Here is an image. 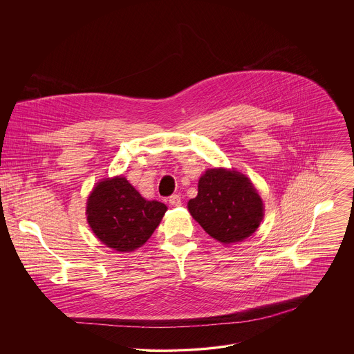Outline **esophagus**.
Wrapping results in <instances>:
<instances>
[{"mask_svg":"<svg viewBox=\"0 0 354 354\" xmlns=\"http://www.w3.org/2000/svg\"><path fill=\"white\" fill-rule=\"evenodd\" d=\"M169 204L171 205H174V207H179V205H182V201H180V196L178 195V194H174V195H171L169 199Z\"/></svg>","mask_w":354,"mask_h":354,"instance_id":"1","label":"esophagus"}]
</instances>
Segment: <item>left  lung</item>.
I'll return each instance as SVG.
<instances>
[{"label": "left lung", "instance_id": "8db88e82", "mask_svg": "<svg viewBox=\"0 0 354 354\" xmlns=\"http://www.w3.org/2000/svg\"><path fill=\"white\" fill-rule=\"evenodd\" d=\"M188 211L203 230L223 244L243 241L260 225L264 207L251 180L237 171L207 169Z\"/></svg>", "mask_w": 354, "mask_h": 354}]
</instances>
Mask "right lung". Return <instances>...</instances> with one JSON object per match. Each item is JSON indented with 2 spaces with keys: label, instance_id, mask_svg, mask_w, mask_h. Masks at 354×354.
Segmentation results:
<instances>
[{
  "label": "right lung",
  "instance_id": "1",
  "mask_svg": "<svg viewBox=\"0 0 354 354\" xmlns=\"http://www.w3.org/2000/svg\"><path fill=\"white\" fill-rule=\"evenodd\" d=\"M167 207L146 201L123 176L104 179L87 199L86 215L93 232L118 252L142 247L159 225Z\"/></svg>",
  "mask_w": 354,
  "mask_h": 354
}]
</instances>
